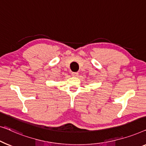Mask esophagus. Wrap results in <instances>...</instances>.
Here are the masks:
<instances>
[{
    "mask_svg": "<svg viewBox=\"0 0 146 146\" xmlns=\"http://www.w3.org/2000/svg\"><path fill=\"white\" fill-rule=\"evenodd\" d=\"M71 75H72L73 77H77V76H78V73L72 72V73H71Z\"/></svg>",
    "mask_w": 146,
    "mask_h": 146,
    "instance_id": "obj_1",
    "label": "esophagus"
}]
</instances>
